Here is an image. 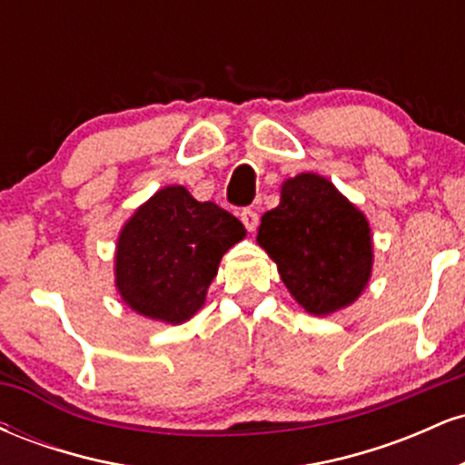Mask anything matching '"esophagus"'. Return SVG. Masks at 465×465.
<instances>
[{
    "mask_svg": "<svg viewBox=\"0 0 465 465\" xmlns=\"http://www.w3.org/2000/svg\"><path fill=\"white\" fill-rule=\"evenodd\" d=\"M240 221H242V225L247 227V232H255V227H258L260 223V214L255 210H251V207H247V210L240 212Z\"/></svg>",
    "mask_w": 465,
    "mask_h": 465,
    "instance_id": "34e87169",
    "label": "esophagus"
}]
</instances>
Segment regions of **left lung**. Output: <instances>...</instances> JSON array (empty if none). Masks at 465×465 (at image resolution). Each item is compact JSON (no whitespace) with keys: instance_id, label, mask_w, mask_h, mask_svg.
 I'll return each instance as SVG.
<instances>
[{"instance_id":"8db88e82","label":"left lung","mask_w":465,"mask_h":465,"mask_svg":"<svg viewBox=\"0 0 465 465\" xmlns=\"http://www.w3.org/2000/svg\"><path fill=\"white\" fill-rule=\"evenodd\" d=\"M291 295L312 314H328L361 295L371 273L365 216L319 174L282 185V201L258 229Z\"/></svg>"}]
</instances>
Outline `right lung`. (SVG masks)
I'll list each match as a JSON object with an SVG mask.
<instances>
[{
    "instance_id": "1",
    "label": "right lung",
    "mask_w": 465,
    "mask_h": 465,
    "mask_svg": "<svg viewBox=\"0 0 465 465\" xmlns=\"http://www.w3.org/2000/svg\"><path fill=\"white\" fill-rule=\"evenodd\" d=\"M247 229L216 203H201L181 185L159 190L117 240V291L133 311L183 323L205 302L218 262Z\"/></svg>"
}]
</instances>
